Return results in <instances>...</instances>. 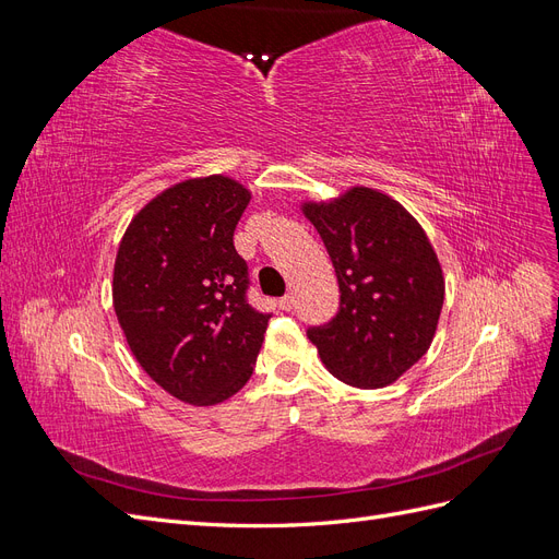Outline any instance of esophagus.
I'll return each instance as SVG.
<instances>
[{
    "instance_id": "esophagus-1",
    "label": "esophagus",
    "mask_w": 559,
    "mask_h": 559,
    "mask_svg": "<svg viewBox=\"0 0 559 559\" xmlns=\"http://www.w3.org/2000/svg\"><path fill=\"white\" fill-rule=\"evenodd\" d=\"M277 306H280L284 312H289V310H294V306H296V298H294L292 294H286V296L280 298Z\"/></svg>"
}]
</instances>
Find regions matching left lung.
Masks as SVG:
<instances>
[{"label":"left lung","mask_w":559,"mask_h":559,"mask_svg":"<svg viewBox=\"0 0 559 559\" xmlns=\"http://www.w3.org/2000/svg\"><path fill=\"white\" fill-rule=\"evenodd\" d=\"M335 267L341 308L308 329L321 364L345 384L380 389L425 357L441 317L445 280L427 233L389 195L354 186L306 202Z\"/></svg>","instance_id":"1"}]
</instances>
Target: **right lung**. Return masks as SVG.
Here are the masks:
<instances>
[{
    "mask_svg": "<svg viewBox=\"0 0 559 559\" xmlns=\"http://www.w3.org/2000/svg\"><path fill=\"white\" fill-rule=\"evenodd\" d=\"M251 193L212 175L175 183L132 218L114 265V310L134 359L167 394L214 405L247 384L270 314L247 300L233 233Z\"/></svg>",
    "mask_w": 559,
    "mask_h": 559,
    "instance_id": "1",
    "label": "right lung"
}]
</instances>
